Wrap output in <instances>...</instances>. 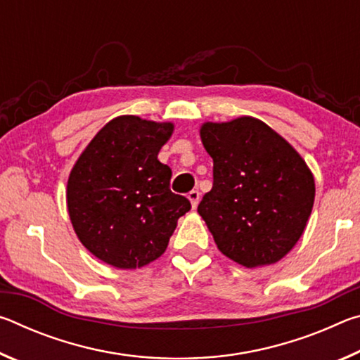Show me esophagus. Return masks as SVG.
I'll return each instance as SVG.
<instances>
[{"label":"esophagus","instance_id":"obj_1","mask_svg":"<svg viewBox=\"0 0 360 360\" xmlns=\"http://www.w3.org/2000/svg\"><path fill=\"white\" fill-rule=\"evenodd\" d=\"M188 202H191V205H192V208L193 210H197V206H198V202H200V192L198 191H192L191 193H188Z\"/></svg>","mask_w":360,"mask_h":360}]
</instances>
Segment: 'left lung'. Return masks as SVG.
Instances as JSON below:
<instances>
[{"mask_svg": "<svg viewBox=\"0 0 360 360\" xmlns=\"http://www.w3.org/2000/svg\"><path fill=\"white\" fill-rule=\"evenodd\" d=\"M200 138L214 181L197 211L217 249L246 268L276 264L311 216V169L294 146L251 115L205 122Z\"/></svg>", "mask_w": 360, "mask_h": 360, "instance_id": "8db88e82", "label": "left lung"}]
</instances>
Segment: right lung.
<instances>
[{
  "label": "right lung",
  "mask_w": 360,
  "mask_h": 360,
  "mask_svg": "<svg viewBox=\"0 0 360 360\" xmlns=\"http://www.w3.org/2000/svg\"><path fill=\"white\" fill-rule=\"evenodd\" d=\"M173 130V122L119 115L71 168L66 206L72 229L108 265L135 270L157 260L191 210L186 197L169 191L172 169L157 158Z\"/></svg>",
  "instance_id": "right-lung-1"
}]
</instances>
